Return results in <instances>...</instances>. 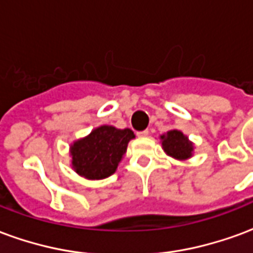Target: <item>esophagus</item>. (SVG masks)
<instances>
[{"label":"esophagus","mask_w":253,"mask_h":253,"mask_svg":"<svg viewBox=\"0 0 253 253\" xmlns=\"http://www.w3.org/2000/svg\"><path fill=\"white\" fill-rule=\"evenodd\" d=\"M138 137H148L149 135V130H143V131H139L137 132Z\"/></svg>","instance_id":"1"}]
</instances>
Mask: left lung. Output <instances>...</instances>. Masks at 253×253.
Listing matches in <instances>:
<instances>
[{
  "label": "left lung",
  "instance_id": "left-lung-1",
  "mask_svg": "<svg viewBox=\"0 0 253 253\" xmlns=\"http://www.w3.org/2000/svg\"><path fill=\"white\" fill-rule=\"evenodd\" d=\"M160 142L165 153L179 161L191 159L194 154V143L180 130H169L160 135Z\"/></svg>",
  "mask_w": 253,
  "mask_h": 253
}]
</instances>
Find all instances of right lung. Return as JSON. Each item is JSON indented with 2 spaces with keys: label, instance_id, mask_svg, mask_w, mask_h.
I'll use <instances>...</instances> for the list:
<instances>
[{
  "label": "right lung",
  "instance_id": "1",
  "mask_svg": "<svg viewBox=\"0 0 253 253\" xmlns=\"http://www.w3.org/2000/svg\"><path fill=\"white\" fill-rule=\"evenodd\" d=\"M132 138L135 135L130 128L96 127L70 145L72 168L88 180L105 179L116 172Z\"/></svg>",
  "mask_w": 253,
  "mask_h": 253
}]
</instances>
